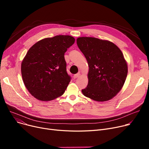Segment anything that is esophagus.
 Returning <instances> with one entry per match:
<instances>
[{
  "label": "esophagus",
  "mask_w": 149,
  "mask_h": 149,
  "mask_svg": "<svg viewBox=\"0 0 149 149\" xmlns=\"http://www.w3.org/2000/svg\"><path fill=\"white\" fill-rule=\"evenodd\" d=\"M80 72H79V73H77V74H75V75H74V79H77V78L79 77H80Z\"/></svg>",
  "instance_id": "obj_1"
}]
</instances>
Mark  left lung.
<instances>
[{
    "label": "left lung",
    "instance_id": "left-lung-1",
    "mask_svg": "<svg viewBox=\"0 0 149 149\" xmlns=\"http://www.w3.org/2000/svg\"><path fill=\"white\" fill-rule=\"evenodd\" d=\"M77 43L89 66L88 84L81 91L83 94L99 102L113 98L127 75V64L121 51L113 43L95 37H79Z\"/></svg>",
    "mask_w": 149,
    "mask_h": 149
}]
</instances>
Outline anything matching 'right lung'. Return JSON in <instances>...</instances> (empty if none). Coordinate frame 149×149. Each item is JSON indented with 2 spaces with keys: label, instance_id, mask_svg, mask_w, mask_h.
<instances>
[{
  "label": "right lung",
  "instance_id": "add662e5",
  "mask_svg": "<svg viewBox=\"0 0 149 149\" xmlns=\"http://www.w3.org/2000/svg\"><path fill=\"white\" fill-rule=\"evenodd\" d=\"M75 42L68 35L39 40L29 48L21 64L22 79L34 97L51 101L63 94L70 81L64 55Z\"/></svg>",
  "mask_w": 149,
  "mask_h": 149
}]
</instances>
